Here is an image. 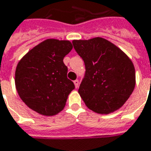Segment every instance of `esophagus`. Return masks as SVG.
Here are the masks:
<instances>
[{"instance_id":"34e87169","label":"esophagus","mask_w":151,"mask_h":151,"mask_svg":"<svg viewBox=\"0 0 151 151\" xmlns=\"http://www.w3.org/2000/svg\"><path fill=\"white\" fill-rule=\"evenodd\" d=\"M73 83H74V85H75V87L76 88H78L79 86V81L77 79V80H75L74 82H73Z\"/></svg>"}]
</instances>
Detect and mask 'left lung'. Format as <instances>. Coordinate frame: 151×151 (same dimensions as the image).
Segmentation results:
<instances>
[{
  "instance_id": "1",
  "label": "left lung",
  "mask_w": 151,
  "mask_h": 151,
  "mask_svg": "<svg viewBox=\"0 0 151 151\" xmlns=\"http://www.w3.org/2000/svg\"><path fill=\"white\" fill-rule=\"evenodd\" d=\"M85 64L78 92L94 112L109 114L123 106L134 90L132 62L119 48L101 37L73 41Z\"/></svg>"
}]
</instances>
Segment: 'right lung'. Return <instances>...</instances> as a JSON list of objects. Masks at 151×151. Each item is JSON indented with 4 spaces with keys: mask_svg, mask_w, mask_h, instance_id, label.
Listing matches in <instances>:
<instances>
[{
    "mask_svg": "<svg viewBox=\"0 0 151 151\" xmlns=\"http://www.w3.org/2000/svg\"><path fill=\"white\" fill-rule=\"evenodd\" d=\"M73 49L68 41L47 39L32 48L17 65L15 86L21 100L38 114H56L75 86L67 78L64 58Z\"/></svg>",
    "mask_w": 151,
    "mask_h": 151,
    "instance_id": "add662e5",
    "label": "right lung"
}]
</instances>
